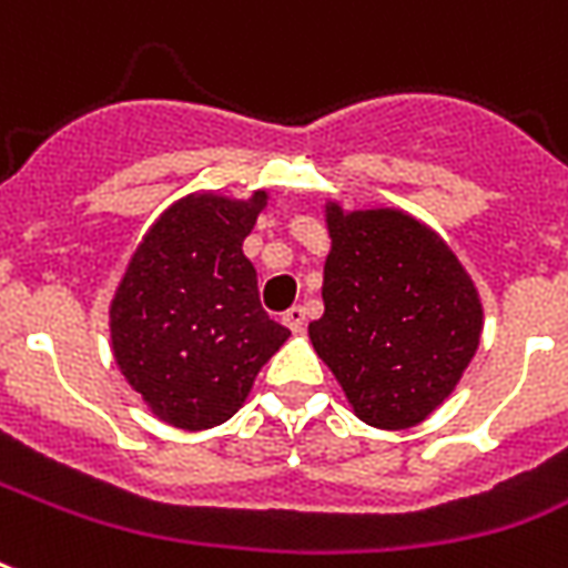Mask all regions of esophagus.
Wrapping results in <instances>:
<instances>
[{"mask_svg": "<svg viewBox=\"0 0 568 568\" xmlns=\"http://www.w3.org/2000/svg\"><path fill=\"white\" fill-rule=\"evenodd\" d=\"M283 324L292 333H303V324H306V313H303V306H292L288 313H283Z\"/></svg>", "mask_w": 568, "mask_h": 568, "instance_id": "esophagus-1", "label": "esophagus"}]
</instances>
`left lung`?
Returning a JSON list of instances; mask_svg holds the SVG:
<instances>
[{"label": "left lung", "instance_id": "1", "mask_svg": "<svg viewBox=\"0 0 568 568\" xmlns=\"http://www.w3.org/2000/svg\"><path fill=\"white\" fill-rule=\"evenodd\" d=\"M324 315L310 342L354 417L410 428L444 405L483 339V297L435 229L402 207L324 202Z\"/></svg>", "mask_w": 568, "mask_h": 568}]
</instances>
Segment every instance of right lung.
Listing matches in <instances>:
<instances>
[{
	"label": "right lung",
	"instance_id": "obj_1",
	"mask_svg": "<svg viewBox=\"0 0 568 568\" xmlns=\"http://www.w3.org/2000/svg\"><path fill=\"white\" fill-rule=\"evenodd\" d=\"M271 193L232 199L196 190L142 235L110 301V348L124 381L160 423L214 428L244 408L292 336L258 303L244 237Z\"/></svg>",
	"mask_w": 568,
	"mask_h": 568
}]
</instances>
